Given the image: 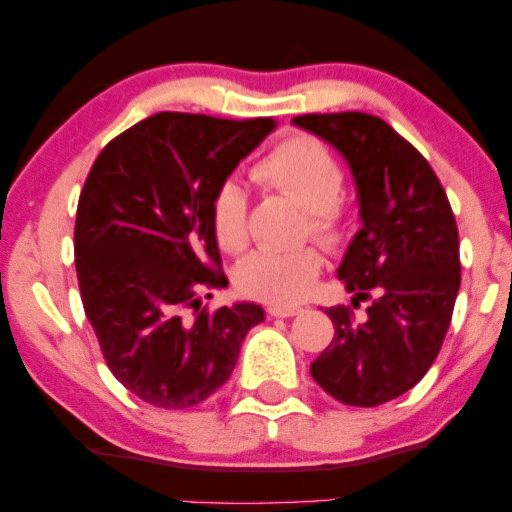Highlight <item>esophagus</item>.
I'll return each mask as SVG.
<instances>
[{
    "label": "esophagus",
    "mask_w": 512,
    "mask_h": 512,
    "mask_svg": "<svg viewBox=\"0 0 512 512\" xmlns=\"http://www.w3.org/2000/svg\"><path fill=\"white\" fill-rule=\"evenodd\" d=\"M300 312H303V307H298V305H270L268 307L270 317H282V319L296 317V314H300Z\"/></svg>",
    "instance_id": "obj_1"
}]
</instances>
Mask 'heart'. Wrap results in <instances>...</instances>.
I'll list each match as a JSON object with an SVG mask.
<instances>
[{"label":"heart","mask_w":512,"mask_h":512,"mask_svg":"<svg viewBox=\"0 0 512 512\" xmlns=\"http://www.w3.org/2000/svg\"><path fill=\"white\" fill-rule=\"evenodd\" d=\"M258 184L291 195L305 207V235H312L328 251H340L349 242V209L340 198L345 170L335 153L312 135H293L272 146L251 167ZM209 219L216 242L228 251H240L249 240V198L240 181L223 179L209 202ZM324 268L319 249L291 251L258 249L237 265L235 282L244 296L272 305L303 300Z\"/></svg>","instance_id":"obj_1"}]
</instances>
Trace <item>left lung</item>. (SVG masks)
Listing matches in <instances>:
<instances>
[{
    "label": "left lung",
    "instance_id": "8db88e82",
    "mask_svg": "<svg viewBox=\"0 0 512 512\" xmlns=\"http://www.w3.org/2000/svg\"><path fill=\"white\" fill-rule=\"evenodd\" d=\"M293 123L331 142L359 188L363 228L338 277L367 317L335 305V335L310 373L335 401L375 408L426 375L443 347L461 284L459 230L429 160L382 118L305 114Z\"/></svg>",
    "mask_w": 512,
    "mask_h": 512
}]
</instances>
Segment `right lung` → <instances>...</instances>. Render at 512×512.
Here are the masks:
<instances>
[{
  "instance_id": "add662e5",
  "label": "right lung",
  "mask_w": 512,
  "mask_h": 512,
  "mask_svg": "<svg viewBox=\"0 0 512 512\" xmlns=\"http://www.w3.org/2000/svg\"><path fill=\"white\" fill-rule=\"evenodd\" d=\"M272 128L275 118L160 111L90 167L74 226L81 303L109 370L144 403L207 401L263 321L261 305L205 303L228 286L209 202Z\"/></svg>"
}]
</instances>
